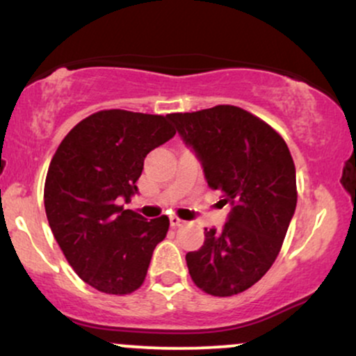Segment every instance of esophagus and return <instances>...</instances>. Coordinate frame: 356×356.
Masks as SVG:
<instances>
[{"mask_svg": "<svg viewBox=\"0 0 356 356\" xmlns=\"http://www.w3.org/2000/svg\"><path fill=\"white\" fill-rule=\"evenodd\" d=\"M184 224L182 219H179L177 216H170V226L174 227V229H177V227H181Z\"/></svg>", "mask_w": 356, "mask_h": 356, "instance_id": "esophagus-1", "label": "esophagus"}]
</instances>
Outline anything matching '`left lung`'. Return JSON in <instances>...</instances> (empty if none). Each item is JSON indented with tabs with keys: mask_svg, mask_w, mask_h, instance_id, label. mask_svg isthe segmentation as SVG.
I'll use <instances>...</instances> for the list:
<instances>
[{
	"mask_svg": "<svg viewBox=\"0 0 356 356\" xmlns=\"http://www.w3.org/2000/svg\"><path fill=\"white\" fill-rule=\"evenodd\" d=\"M169 118L202 161L207 186L232 206L222 229H206L204 246L186 254L189 275L207 295H239L280 254L298 201L295 162L271 125L234 105Z\"/></svg>",
	"mask_w": 356,
	"mask_h": 356,
	"instance_id": "obj_1",
	"label": "left lung"
}]
</instances>
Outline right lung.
Returning a JSON list of instances; mask_svg holds the SVG:
<instances>
[{
  "label": "right lung",
  "mask_w": 356,
  "mask_h": 356,
  "mask_svg": "<svg viewBox=\"0 0 356 356\" xmlns=\"http://www.w3.org/2000/svg\"><path fill=\"white\" fill-rule=\"evenodd\" d=\"M175 136L164 115L100 110L79 122L53 155L44 211L73 271L107 295H130L144 283L169 218L147 220L124 209L150 150Z\"/></svg>",
  "instance_id": "obj_1"
}]
</instances>
